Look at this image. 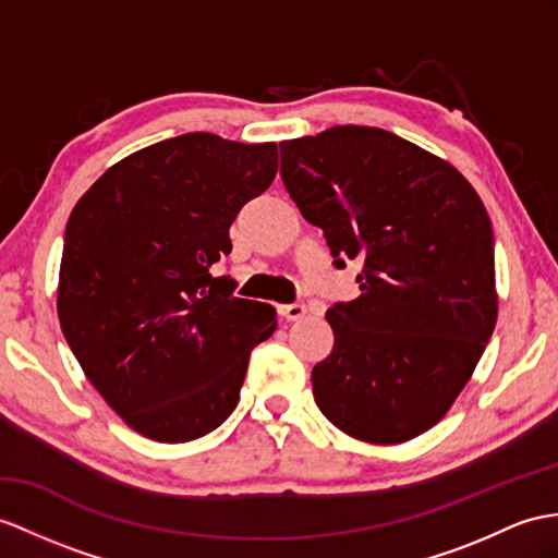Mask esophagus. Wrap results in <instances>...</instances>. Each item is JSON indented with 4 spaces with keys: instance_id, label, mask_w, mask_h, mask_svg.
<instances>
[{
    "instance_id": "34e87169",
    "label": "esophagus",
    "mask_w": 558,
    "mask_h": 558,
    "mask_svg": "<svg viewBox=\"0 0 558 558\" xmlns=\"http://www.w3.org/2000/svg\"><path fill=\"white\" fill-rule=\"evenodd\" d=\"M307 307L303 303H291V305H279V315L287 322H298L305 317Z\"/></svg>"
}]
</instances>
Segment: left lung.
<instances>
[{
    "mask_svg": "<svg viewBox=\"0 0 558 558\" xmlns=\"http://www.w3.org/2000/svg\"><path fill=\"white\" fill-rule=\"evenodd\" d=\"M279 148L283 186L333 265L362 263L360 298L326 312L333 350L312 396L352 438L412 440L447 414L495 331L490 217L450 162L381 128Z\"/></svg>",
    "mask_w": 558,
    "mask_h": 558,
    "instance_id": "left-lung-1",
    "label": "left lung"
}]
</instances>
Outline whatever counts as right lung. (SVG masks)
<instances>
[{
	"label": "right lung",
	"instance_id": "obj_1",
	"mask_svg": "<svg viewBox=\"0 0 558 558\" xmlns=\"http://www.w3.org/2000/svg\"><path fill=\"white\" fill-rule=\"evenodd\" d=\"M277 174V144L189 132L108 168L63 236L59 322L111 410L142 436L189 442L234 412L251 350L277 329L213 267L229 227Z\"/></svg>",
	"mask_w": 558,
	"mask_h": 558
}]
</instances>
